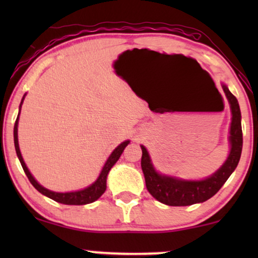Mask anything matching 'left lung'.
<instances>
[{
    "label": "left lung",
    "mask_w": 258,
    "mask_h": 258,
    "mask_svg": "<svg viewBox=\"0 0 258 258\" xmlns=\"http://www.w3.org/2000/svg\"><path fill=\"white\" fill-rule=\"evenodd\" d=\"M222 88L231 110V123L229 130L230 151L222 167L217 169L213 175L203 179H184L176 176L161 174L155 169L147 148L141 146L142 149L141 167L146 178L147 189L158 202L172 207H185L206 202L222 188V185L227 182L237 167L243 146L241 110H239L237 98L230 93L228 87L222 83Z\"/></svg>",
    "instance_id": "1"
}]
</instances>
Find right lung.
Segmentation results:
<instances>
[{"label":"right lung","mask_w":258,"mask_h":258,"mask_svg":"<svg viewBox=\"0 0 258 258\" xmlns=\"http://www.w3.org/2000/svg\"><path fill=\"white\" fill-rule=\"evenodd\" d=\"M26 95L27 94L23 95L22 101H21L19 115H17L15 125H14V143H15V150H16L17 157H19L21 165H22V168H23L24 172H26L28 179H29L31 184L35 186V189L38 190L42 195L47 196V197H49V199L54 200L58 203L68 204V206H83V204H89V203L95 202V201L100 199V197L104 194L105 189H107V177H108L109 171H110V169L112 167H114V164L116 163V162L118 161L119 156L122 155L124 148L130 143V141L129 140L124 141V142H122L119 146H117L114 150H112L110 156L108 157L107 161H105V163L103 165V168H102V170L100 172V175H98L97 179L93 183V184H90L89 186H87V188H84L82 190H76V191H70V192L51 191V190H49L47 188H44L43 185H41L40 183L35 179V177L31 175V172L29 171V169H28L26 163H24L23 157H22V155H21V151H20L19 136H17V126H19L21 108H22V104H23V101H24V97H26Z\"/></svg>","instance_id":"right-lung-1"}]
</instances>
